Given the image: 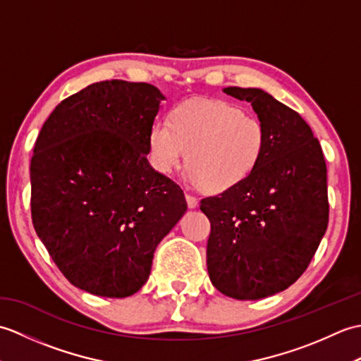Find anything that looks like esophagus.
Returning a JSON list of instances; mask_svg holds the SVG:
<instances>
[{"mask_svg":"<svg viewBox=\"0 0 361 361\" xmlns=\"http://www.w3.org/2000/svg\"><path fill=\"white\" fill-rule=\"evenodd\" d=\"M186 202H188V206H189L190 209H192V208H197V204H198L197 197L190 195V194H186Z\"/></svg>","mask_w":361,"mask_h":361,"instance_id":"34e87169","label":"esophagus"}]
</instances>
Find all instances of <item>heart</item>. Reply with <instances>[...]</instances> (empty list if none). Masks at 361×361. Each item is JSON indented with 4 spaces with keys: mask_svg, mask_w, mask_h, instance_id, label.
<instances>
[{
    "mask_svg": "<svg viewBox=\"0 0 361 361\" xmlns=\"http://www.w3.org/2000/svg\"><path fill=\"white\" fill-rule=\"evenodd\" d=\"M267 145L259 118L225 101L190 99L150 130L152 161L159 172L180 167L188 152L190 180L220 192L252 172Z\"/></svg>",
    "mask_w": 361,
    "mask_h": 361,
    "instance_id": "obj_1",
    "label": "heart"
}]
</instances>
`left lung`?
<instances>
[{"label":"left lung","mask_w":361,"mask_h":361,"mask_svg":"<svg viewBox=\"0 0 361 361\" xmlns=\"http://www.w3.org/2000/svg\"><path fill=\"white\" fill-rule=\"evenodd\" d=\"M224 91L250 102L267 133L247 178L200 202L211 221L212 286L247 301L288 288L309 267L329 224L327 169L319 141L295 110L259 88Z\"/></svg>","instance_id":"8db88e82"}]
</instances>
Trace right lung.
Listing matches in <instances>:
<instances>
[{"label":"right lung","mask_w":361,"mask_h":361,"mask_svg":"<svg viewBox=\"0 0 361 361\" xmlns=\"http://www.w3.org/2000/svg\"><path fill=\"white\" fill-rule=\"evenodd\" d=\"M161 91L91 83L46 119L30 159L37 235L73 286L126 298L149 279L153 252L188 209L181 188L149 164Z\"/></svg>","instance_id":"add662e5"}]
</instances>
